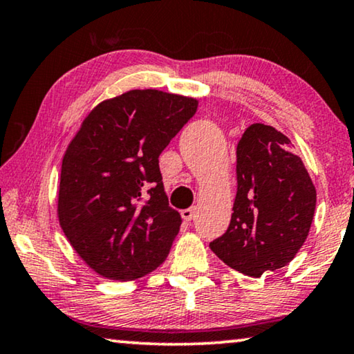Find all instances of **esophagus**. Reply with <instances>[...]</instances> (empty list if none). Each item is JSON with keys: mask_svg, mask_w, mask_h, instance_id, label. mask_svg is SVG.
<instances>
[{"mask_svg": "<svg viewBox=\"0 0 354 354\" xmlns=\"http://www.w3.org/2000/svg\"><path fill=\"white\" fill-rule=\"evenodd\" d=\"M180 215H182V218H183L185 221H192V220L194 218V207L183 209V210L180 212Z\"/></svg>", "mask_w": 354, "mask_h": 354, "instance_id": "34e87169", "label": "esophagus"}]
</instances>
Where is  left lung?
<instances>
[{
  "mask_svg": "<svg viewBox=\"0 0 354 354\" xmlns=\"http://www.w3.org/2000/svg\"><path fill=\"white\" fill-rule=\"evenodd\" d=\"M237 193L230 226L210 242L223 263L250 277L296 257L312 226L317 189L291 140L263 123L245 129L236 149Z\"/></svg>",
  "mask_w": 354,
  "mask_h": 354,
  "instance_id": "obj_1",
  "label": "left lung"
}]
</instances>
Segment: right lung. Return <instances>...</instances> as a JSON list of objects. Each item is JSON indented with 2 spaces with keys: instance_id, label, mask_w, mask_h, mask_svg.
I'll return each mask as SVG.
<instances>
[{
  "instance_id": "obj_1",
  "label": "right lung",
  "mask_w": 354,
  "mask_h": 354,
  "mask_svg": "<svg viewBox=\"0 0 354 354\" xmlns=\"http://www.w3.org/2000/svg\"><path fill=\"white\" fill-rule=\"evenodd\" d=\"M198 111L193 97L131 90L97 104L64 153L58 218L77 254L111 280L165 263L180 230L160 155Z\"/></svg>"
}]
</instances>
